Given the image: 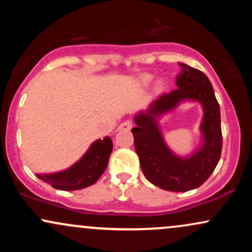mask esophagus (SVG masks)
Here are the masks:
<instances>
[{
  "label": "esophagus",
  "mask_w": 252,
  "mask_h": 252,
  "mask_svg": "<svg viewBox=\"0 0 252 252\" xmlns=\"http://www.w3.org/2000/svg\"><path fill=\"white\" fill-rule=\"evenodd\" d=\"M131 128H132V121L126 120L124 121L123 123L120 124V126H118L117 130H130Z\"/></svg>",
  "instance_id": "obj_1"
}]
</instances>
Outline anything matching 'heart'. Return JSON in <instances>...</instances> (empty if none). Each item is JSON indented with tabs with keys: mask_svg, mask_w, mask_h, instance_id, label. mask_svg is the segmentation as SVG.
I'll return each mask as SVG.
<instances>
[{
	"mask_svg": "<svg viewBox=\"0 0 252 252\" xmlns=\"http://www.w3.org/2000/svg\"><path fill=\"white\" fill-rule=\"evenodd\" d=\"M152 80L153 76H150V74H143V76L138 78V84H140L141 86H148Z\"/></svg>",
	"mask_w": 252,
	"mask_h": 252,
	"instance_id": "heart-1",
	"label": "heart"
}]
</instances>
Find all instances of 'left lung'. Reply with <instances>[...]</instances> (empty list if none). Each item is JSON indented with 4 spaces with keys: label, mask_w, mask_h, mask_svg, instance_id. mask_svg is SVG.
I'll return each mask as SVG.
<instances>
[{
    "label": "left lung",
    "mask_w": 252,
    "mask_h": 252,
    "mask_svg": "<svg viewBox=\"0 0 252 252\" xmlns=\"http://www.w3.org/2000/svg\"><path fill=\"white\" fill-rule=\"evenodd\" d=\"M179 65L182 70L176 77L178 89L156 98L148 109L138 112L131 132L144 176L162 189L187 192L201 186L213 173L220 158L222 136L220 108L209 78L186 63ZM185 100L200 102L204 117L201 147L193 155L181 158L164 142L158 118Z\"/></svg>",
    "instance_id": "8db88e82"
}]
</instances>
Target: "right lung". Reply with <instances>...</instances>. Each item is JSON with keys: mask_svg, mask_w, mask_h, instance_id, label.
Returning a JSON list of instances; mask_svg holds the SVG:
<instances>
[{"mask_svg": "<svg viewBox=\"0 0 252 252\" xmlns=\"http://www.w3.org/2000/svg\"><path fill=\"white\" fill-rule=\"evenodd\" d=\"M112 152V141L109 136L97 140L88 152L70 168L52 174H36L40 180L62 190H76L91 186L96 182L108 166Z\"/></svg>", "mask_w": 252, "mask_h": 252, "instance_id": "add662e5", "label": "right lung"}]
</instances>
